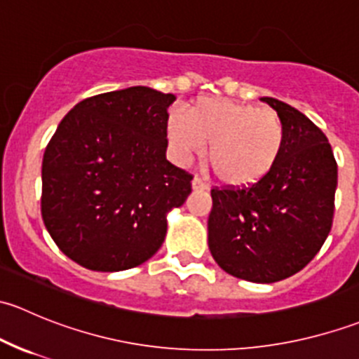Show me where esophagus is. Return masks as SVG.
I'll use <instances>...</instances> for the list:
<instances>
[{"label": "esophagus", "instance_id": "1", "mask_svg": "<svg viewBox=\"0 0 359 359\" xmlns=\"http://www.w3.org/2000/svg\"><path fill=\"white\" fill-rule=\"evenodd\" d=\"M191 186H193V191H206V189H208V186L203 182L200 177H194L193 182H191Z\"/></svg>", "mask_w": 359, "mask_h": 359}]
</instances>
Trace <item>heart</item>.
I'll use <instances>...</instances> for the list:
<instances>
[{"label":"heart","mask_w":359,"mask_h":359,"mask_svg":"<svg viewBox=\"0 0 359 359\" xmlns=\"http://www.w3.org/2000/svg\"><path fill=\"white\" fill-rule=\"evenodd\" d=\"M166 137L182 165L201 156L208 146L206 158L220 184L243 189L262 182L278 165L285 125L273 109L201 97L187 106L186 116H168Z\"/></svg>","instance_id":"obj_1"}]
</instances>
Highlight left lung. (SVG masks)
Segmentation results:
<instances>
[{"instance_id": "left-lung-1", "label": "left lung", "mask_w": 359, "mask_h": 359, "mask_svg": "<svg viewBox=\"0 0 359 359\" xmlns=\"http://www.w3.org/2000/svg\"><path fill=\"white\" fill-rule=\"evenodd\" d=\"M285 125L273 172L252 187L212 189L208 248L227 274L274 283L323 247L334 220L337 163L325 133L295 107L262 97Z\"/></svg>"}]
</instances>
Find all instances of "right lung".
Instances as JSON below:
<instances>
[{
	"instance_id": "right-lung-1",
	"label": "right lung",
	"mask_w": 359,
	"mask_h": 359,
	"mask_svg": "<svg viewBox=\"0 0 359 359\" xmlns=\"http://www.w3.org/2000/svg\"><path fill=\"white\" fill-rule=\"evenodd\" d=\"M175 100L130 86L81 100L59 123L41 166V215L55 245L90 271L114 273L161 248L166 215L193 177L166 159Z\"/></svg>"
}]
</instances>
